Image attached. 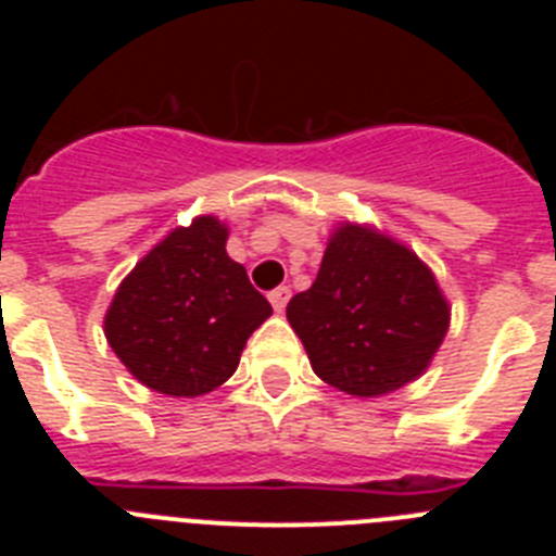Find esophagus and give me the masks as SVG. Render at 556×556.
Returning a JSON list of instances; mask_svg holds the SVG:
<instances>
[{
	"instance_id": "34e87169",
	"label": "esophagus",
	"mask_w": 556,
	"mask_h": 556,
	"mask_svg": "<svg viewBox=\"0 0 556 556\" xmlns=\"http://www.w3.org/2000/svg\"><path fill=\"white\" fill-rule=\"evenodd\" d=\"M289 298H292V292H289V287H278V289H273V292H269V303H273V308H275V312H278V314H281L283 308H287Z\"/></svg>"
}]
</instances>
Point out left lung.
I'll list each match as a JSON object with an SVG mask.
<instances>
[{
  "mask_svg": "<svg viewBox=\"0 0 556 556\" xmlns=\"http://www.w3.org/2000/svg\"><path fill=\"white\" fill-rule=\"evenodd\" d=\"M287 320L326 384L378 397L429 370L451 306L415 250L372 225L339 223L314 283L289 301Z\"/></svg>",
  "mask_w": 556,
  "mask_h": 556,
  "instance_id": "left-lung-1",
  "label": "left lung"
}]
</instances>
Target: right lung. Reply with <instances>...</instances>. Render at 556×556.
<instances>
[{"label":"right lung","instance_id":"right-lung-1","mask_svg":"<svg viewBox=\"0 0 556 556\" xmlns=\"http://www.w3.org/2000/svg\"><path fill=\"white\" fill-rule=\"evenodd\" d=\"M228 225L203 214L178 225L113 294L105 339L136 381L169 397L225 384L250 333L273 314L225 250Z\"/></svg>","mask_w":556,"mask_h":556}]
</instances>
